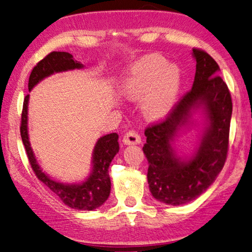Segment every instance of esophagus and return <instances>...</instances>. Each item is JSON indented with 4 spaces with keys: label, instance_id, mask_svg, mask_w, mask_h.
I'll return each mask as SVG.
<instances>
[{
    "label": "esophagus",
    "instance_id": "1",
    "mask_svg": "<svg viewBox=\"0 0 252 252\" xmlns=\"http://www.w3.org/2000/svg\"><path fill=\"white\" fill-rule=\"evenodd\" d=\"M122 141L125 144H136L141 142V136L135 130H129L123 135Z\"/></svg>",
    "mask_w": 252,
    "mask_h": 252
}]
</instances>
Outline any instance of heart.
Segmentation results:
<instances>
[{
	"mask_svg": "<svg viewBox=\"0 0 252 252\" xmlns=\"http://www.w3.org/2000/svg\"><path fill=\"white\" fill-rule=\"evenodd\" d=\"M181 70L176 63H167L160 54H149L136 61L122 84V93L141 100L142 113L148 119L163 118L172 109L181 85Z\"/></svg>",
	"mask_w": 252,
	"mask_h": 252,
	"instance_id": "heart-1",
	"label": "heart"
}]
</instances>
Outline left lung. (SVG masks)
Instances as JSON below:
<instances>
[{
    "mask_svg": "<svg viewBox=\"0 0 252 252\" xmlns=\"http://www.w3.org/2000/svg\"><path fill=\"white\" fill-rule=\"evenodd\" d=\"M197 61L190 91L179 99L163 120L146 127L143 146L149 188L159 201L180 206L202 194L222 170L229 148L231 94L220 75L219 65L206 51L193 48ZM203 105L209 125L192 159L181 161L171 142L176 131L187 121L189 111Z\"/></svg>",
    "mask_w": 252,
    "mask_h": 252,
    "instance_id": "1",
    "label": "left lung"
}]
</instances>
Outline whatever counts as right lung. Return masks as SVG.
<instances>
[{
	"mask_svg": "<svg viewBox=\"0 0 252 252\" xmlns=\"http://www.w3.org/2000/svg\"><path fill=\"white\" fill-rule=\"evenodd\" d=\"M81 67H83V65L80 62L74 61L72 54L53 51L33 67L29 78V91H31L34 85L39 83L41 80L53 74L54 72L81 69ZM28 103L29 94L24 97L23 101L20 132L29 162L37 179L46 187H49V189L53 191L70 208L90 211L102 206L110 195L111 180L109 176V165L114 156L119 152L118 133L106 134L97 140L94 151H93L92 173L83 183L81 185L60 183L52 180L42 171L33 155L28 134Z\"/></svg>",
	"mask_w": 252,
	"mask_h": 252,
	"instance_id": "1",
	"label": "right lung"
}]
</instances>
